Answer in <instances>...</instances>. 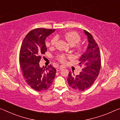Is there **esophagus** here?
I'll return each instance as SVG.
<instances>
[{
  "instance_id": "esophagus-1",
  "label": "esophagus",
  "mask_w": 120,
  "mask_h": 120,
  "mask_svg": "<svg viewBox=\"0 0 120 120\" xmlns=\"http://www.w3.org/2000/svg\"><path fill=\"white\" fill-rule=\"evenodd\" d=\"M63 68V67H59V68H57V69H56L57 71H60Z\"/></svg>"
}]
</instances>
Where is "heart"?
Listing matches in <instances>:
<instances>
[{
	"label": "heart",
	"mask_w": 120,
	"mask_h": 120,
	"mask_svg": "<svg viewBox=\"0 0 120 120\" xmlns=\"http://www.w3.org/2000/svg\"><path fill=\"white\" fill-rule=\"evenodd\" d=\"M64 37L71 46H74V45L79 42L80 41V40H81V38H80L79 34L75 31H68V32H66L64 33ZM57 40V38L56 37H54L51 40V45H54L56 44ZM75 48L79 52H80L82 49V47L81 45L78 44L76 45ZM70 57V56H68V57ZM57 58L62 63H64L65 62L66 56L64 55H60L58 56Z\"/></svg>",
	"instance_id": "1"
}]
</instances>
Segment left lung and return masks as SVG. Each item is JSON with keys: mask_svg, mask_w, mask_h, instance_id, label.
Returning a JSON list of instances; mask_svg holds the SVG:
<instances>
[{"mask_svg": "<svg viewBox=\"0 0 120 120\" xmlns=\"http://www.w3.org/2000/svg\"><path fill=\"white\" fill-rule=\"evenodd\" d=\"M87 36L88 48L79 60V65L82 66V72L79 75L69 72L68 82L72 89L77 91H84L93 85L99 75L101 68V52L98 46L93 37L84 30Z\"/></svg>", "mask_w": 120, "mask_h": 120, "instance_id": "obj_1", "label": "left lung"}]
</instances>
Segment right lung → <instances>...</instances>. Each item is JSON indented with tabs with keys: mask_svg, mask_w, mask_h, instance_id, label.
<instances>
[{
	"mask_svg": "<svg viewBox=\"0 0 120 120\" xmlns=\"http://www.w3.org/2000/svg\"><path fill=\"white\" fill-rule=\"evenodd\" d=\"M55 30L34 29L27 33L21 45L19 61L23 76L29 86L37 91L48 89L55 77L56 70L52 65H39L41 56L47 50L45 40Z\"/></svg>",
	"mask_w": 120,
	"mask_h": 120,
	"instance_id": "obj_1",
	"label": "right lung"
}]
</instances>
